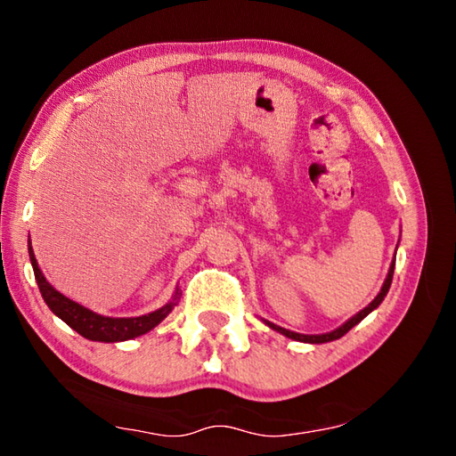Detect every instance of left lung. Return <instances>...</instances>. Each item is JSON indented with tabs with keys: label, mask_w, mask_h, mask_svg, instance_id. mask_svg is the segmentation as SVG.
I'll use <instances>...</instances> for the list:
<instances>
[{
	"label": "left lung",
	"mask_w": 456,
	"mask_h": 456,
	"mask_svg": "<svg viewBox=\"0 0 456 456\" xmlns=\"http://www.w3.org/2000/svg\"><path fill=\"white\" fill-rule=\"evenodd\" d=\"M395 265H396V257L392 259L390 269H388V275H386V280H384L382 288H380V293H378V296L372 299V302H370V304L364 307V310H360L356 315H352V318H350L348 322H346V323H342V326H339V328L328 331V334H312V336H310V334H297V331H291V330H285V328H281V326H275L273 322L264 320V323H267V326L272 328V330L280 331L281 336L289 338V339H296V342H305V344H326V342H334V339L342 338L344 334H348V331H350L354 326H356V323H360L362 320L366 318V315H368L370 312H374L376 307L384 302L386 293H388V289H390L392 275H395Z\"/></svg>",
	"instance_id": "8db88e82"
}]
</instances>
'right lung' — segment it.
I'll return each mask as SVG.
<instances>
[{
	"label": "right lung",
	"instance_id": "obj_1",
	"mask_svg": "<svg viewBox=\"0 0 456 456\" xmlns=\"http://www.w3.org/2000/svg\"><path fill=\"white\" fill-rule=\"evenodd\" d=\"M28 253L44 302L48 304L50 310L56 314L61 322H66L72 330L78 331V334L86 339H92V342H126V339L142 336L152 328H157L159 323L173 312V307L179 304V288H176L171 302L151 314L138 315V318H108V315H100L88 310V307L76 304L74 299L66 297L64 293L52 288V283L45 280L40 265H37L32 243L28 245Z\"/></svg>",
	"mask_w": 456,
	"mask_h": 456
}]
</instances>
